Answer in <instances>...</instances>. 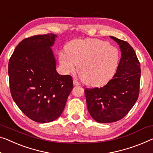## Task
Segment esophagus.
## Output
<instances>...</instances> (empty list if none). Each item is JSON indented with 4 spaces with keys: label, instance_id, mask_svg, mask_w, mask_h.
<instances>
[{
    "label": "esophagus",
    "instance_id": "esophagus-1",
    "mask_svg": "<svg viewBox=\"0 0 153 153\" xmlns=\"http://www.w3.org/2000/svg\"><path fill=\"white\" fill-rule=\"evenodd\" d=\"M73 84H74V85H80V83H79V82L77 81V80H76V79H74L73 80Z\"/></svg>",
    "mask_w": 153,
    "mask_h": 153
}]
</instances>
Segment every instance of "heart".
<instances>
[{
	"mask_svg": "<svg viewBox=\"0 0 153 153\" xmlns=\"http://www.w3.org/2000/svg\"><path fill=\"white\" fill-rule=\"evenodd\" d=\"M59 54V61L66 73H73L78 65L80 79L87 85L100 87L116 73L120 62L117 47L99 39H76Z\"/></svg>",
	"mask_w": 153,
	"mask_h": 153,
	"instance_id": "1",
	"label": "heart"
}]
</instances>
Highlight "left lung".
<instances>
[{
	"label": "left lung",
	"mask_w": 153,
	"mask_h": 153,
	"mask_svg": "<svg viewBox=\"0 0 153 153\" xmlns=\"http://www.w3.org/2000/svg\"><path fill=\"white\" fill-rule=\"evenodd\" d=\"M110 37L118 44L122 53L116 73L102 88L85 90L88 111L100 123L123 118L135 104L140 92V63L135 51L128 42Z\"/></svg>",
	"instance_id": "obj_1"
}]
</instances>
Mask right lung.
<instances>
[{
	"label": "right lung",
	"instance_id": "1",
	"mask_svg": "<svg viewBox=\"0 0 153 153\" xmlns=\"http://www.w3.org/2000/svg\"><path fill=\"white\" fill-rule=\"evenodd\" d=\"M57 36L37 35L21 41L9 59V88L14 102L32 120L50 123L61 116L73 88L70 75L56 70L52 46Z\"/></svg>",
	"mask_w": 153,
	"mask_h": 153
}]
</instances>
